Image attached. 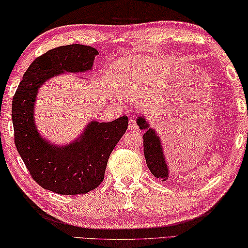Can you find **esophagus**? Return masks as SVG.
Masks as SVG:
<instances>
[{"label": "esophagus", "instance_id": "34e87169", "mask_svg": "<svg viewBox=\"0 0 248 248\" xmlns=\"http://www.w3.org/2000/svg\"><path fill=\"white\" fill-rule=\"evenodd\" d=\"M128 128L132 129V131H137V129H139V125L136 124L135 120H133V119L129 120V122H128Z\"/></svg>", "mask_w": 248, "mask_h": 248}]
</instances>
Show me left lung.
<instances>
[{"label": "left lung", "mask_w": 248, "mask_h": 248, "mask_svg": "<svg viewBox=\"0 0 248 248\" xmlns=\"http://www.w3.org/2000/svg\"><path fill=\"white\" fill-rule=\"evenodd\" d=\"M136 123L141 131H146L143 135V139L144 155L147 167L158 179H162V181L168 180L169 167L167 161H166L164 148H162L159 135L157 134L155 128L151 127L148 121L143 115L137 117Z\"/></svg>", "instance_id": "obj_1"}]
</instances>
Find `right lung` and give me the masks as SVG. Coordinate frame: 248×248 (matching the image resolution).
<instances>
[{
  "instance_id": "1",
  "label": "right lung",
  "mask_w": 248,
  "mask_h": 248,
  "mask_svg": "<svg viewBox=\"0 0 248 248\" xmlns=\"http://www.w3.org/2000/svg\"><path fill=\"white\" fill-rule=\"evenodd\" d=\"M95 48L74 44L48 50L24 74L12 103L15 145L37 184L58 194L87 193L104 179L108 157L126 132L128 117L90 123L71 143L52 144L38 132L35 103L40 87L57 76L92 70Z\"/></svg>"
}]
</instances>
